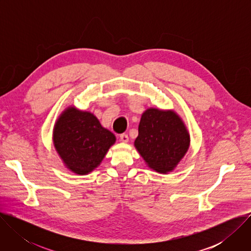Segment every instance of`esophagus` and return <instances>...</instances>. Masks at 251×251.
<instances>
[{
	"label": "esophagus",
	"instance_id": "esophagus-1",
	"mask_svg": "<svg viewBox=\"0 0 251 251\" xmlns=\"http://www.w3.org/2000/svg\"><path fill=\"white\" fill-rule=\"evenodd\" d=\"M120 140H121L122 142L126 143V142H128V141H129V137H128V135H127V134L123 133V134H121V135H120Z\"/></svg>",
	"mask_w": 251,
	"mask_h": 251
}]
</instances>
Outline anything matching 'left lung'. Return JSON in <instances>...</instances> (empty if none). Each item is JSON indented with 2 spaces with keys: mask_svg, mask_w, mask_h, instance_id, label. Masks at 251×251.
Returning <instances> with one entry per match:
<instances>
[{
  "mask_svg": "<svg viewBox=\"0 0 251 251\" xmlns=\"http://www.w3.org/2000/svg\"><path fill=\"white\" fill-rule=\"evenodd\" d=\"M138 131L136 149L147 165L159 173L173 171L190 146L186 126L174 111L147 109L141 117Z\"/></svg>",
  "mask_w": 251,
  "mask_h": 251,
  "instance_id": "obj_1",
  "label": "left lung"
}]
</instances>
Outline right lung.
<instances>
[{
  "mask_svg": "<svg viewBox=\"0 0 251 251\" xmlns=\"http://www.w3.org/2000/svg\"><path fill=\"white\" fill-rule=\"evenodd\" d=\"M116 141L90 112L67 108L53 129V144L65 166L75 174L93 171Z\"/></svg>",
  "mask_w": 251,
  "mask_h": 251,
  "instance_id": "1",
  "label": "right lung"
}]
</instances>
